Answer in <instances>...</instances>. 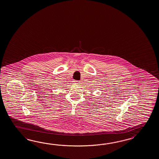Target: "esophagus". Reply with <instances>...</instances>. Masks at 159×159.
<instances>
[{"instance_id": "34e87169", "label": "esophagus", "mask_w": 159, "mask_h": 159, "mask_svg": "<svg viewBox=\"0 0 159 159\" xmlns=\"http://www.w3.org/2000/svg\"><path fill=\"white\" fill-rule=\"evenodd\" d=\"M74 82H75V84H80V81H74Z\"/></svg>"}]
</instances>
